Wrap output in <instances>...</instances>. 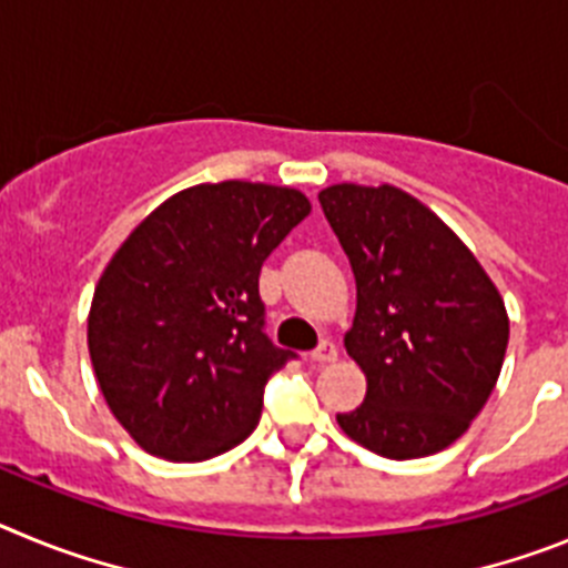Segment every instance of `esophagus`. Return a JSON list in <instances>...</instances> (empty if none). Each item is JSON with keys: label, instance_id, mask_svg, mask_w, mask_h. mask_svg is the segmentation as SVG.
Returning a JSON list of instances; mask_svg holds the SVG:
<instances>
[{"label": "esophagus", "instance_id": "obj_1", "mask_svg": "<svg viewBox=\"0 0 568 568\" xmlns=\"http://www.w3.org/2000/svg\"><path fill=\"white\" fill-rule=\"evenodd\" d=\"M310 358L315 361V364H329V361L338 358V346L333 344V341H321L318 346H315L313 353H310Z\"/></svg>", "mask_w": 568, "mask_h": 568}]
</instances>
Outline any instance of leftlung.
<instances>
[{
    "label": "left lung",
    "mask_w": 568,
    "mask_h": 568,
    "mask_svg": "<svg viewBox=\"0 0 568 568\" xmlns=\"http://www.w3.org/2000/svg\"><path fill=\"white\" fill-rule=\"evenodd\" d=\"M318 202L353 264L344 346L366 375L364 404L335 415L338 426L381 458L440 453L498 384L504 298L455 230L406 190L341 182Z\"/></svg>",
    "instance_id": "obj_1"
}]
</instances>
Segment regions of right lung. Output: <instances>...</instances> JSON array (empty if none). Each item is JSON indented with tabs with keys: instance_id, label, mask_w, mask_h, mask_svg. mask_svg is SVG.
Returning a JSON list of instances; mask_svg holds the SVG:
<instances>
[{
	"instance_id": "right-lung-1",
	"label": "right lung",
	"mask_w": 568,
	"mask_h": 568,
	"mask_svg": "<svg viewBox=\"0 0 568 568\" xmlns=\"http://www.w3.org/2000/svg\"><path fill=\"white\" fill-rule=\"evenodd\" d=\"M310 210L295 187L207 182L119 244L90 301L88 349L110 413L144 453L207 460L258 426L264 384L293 358L261 333V264Z\"/></svg>"
}]
</instances>
